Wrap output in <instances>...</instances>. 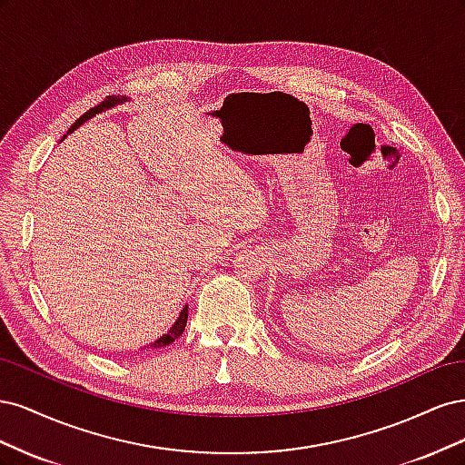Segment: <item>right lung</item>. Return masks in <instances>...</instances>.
Here are the masks:
<instances>
[{
  "label": "right lung",
  "mask_w": 465,
  "mask_h": 465,
  "mask_svg": "<svg viewBox=\"0 0 465 465\" xmlns=\"http://www.w3.org/2000/svg\"><path fill=\"white\" fill-rule=\"evenodd\" d=\"M122 101H125L124 96H122V98H120V96H106L101 104L93 106V108H91V110H87L85 114H83L81 118H77V120H75V124L72 125V128L67 130V134H72L74 130H77L83 122H87L89 118H93L94 114H98V112H103V110H106V108H112V106L118 104V103H122ZM64 137H65V135H64ZM186 322H188V306L184 308V311L180 312V316H178L176 323H174V326H173L171 330H168V333H166V335H163L161 340H157L154 343H151V345H149V349H161V347L171 345L174 340H178V337L182 335V331H184V328H186Z\"/></svg>",
  "instance_id": "1"
}]
</instances>
